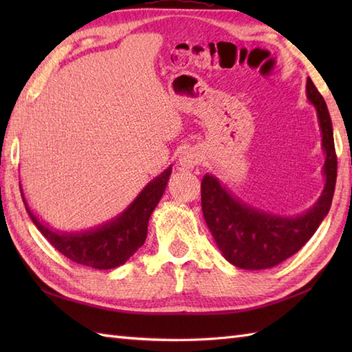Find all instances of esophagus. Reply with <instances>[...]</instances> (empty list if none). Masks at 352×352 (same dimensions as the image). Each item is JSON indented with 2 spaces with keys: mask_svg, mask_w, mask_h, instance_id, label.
<instances>
[{
  "mask_svg": "<svg viewBox=\"0 0 352 352\" xmlns=\"http://www.w3.org/2000/svg\"><path fill=\"white\" fill-rule=\"evenodd\" d=\"M201 162V155L197 153L195 149H184V151L180 154V159H178V163L183 169H193L197 164Z\"/></svg>",
  "mask_w": 352,
  "mask_h": 352,
  "instance_id": "obj_1",
  "label": "esophagus"
}]
</instances>
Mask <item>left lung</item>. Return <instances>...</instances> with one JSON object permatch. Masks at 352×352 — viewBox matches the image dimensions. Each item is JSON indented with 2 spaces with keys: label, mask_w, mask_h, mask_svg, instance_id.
I'll use <instances>...</instances> for the list:
<instances>
[{
  "label": "left lung",
  "mask_w": 352,
  "mask_h": 352,
  "mask_svg": "<svg viewBox=\"0 0 352 352\" xmlns=\"http://www.w3.org/2000/svg\"><path fill=\"white\" fill-rule=\"evenodd\" d=\"M305 94L316 110L325 154L324 189L309 210L296 216L269 213L233 195L212 174H206L201 182V207L207 227L223 258L241 269L258 271L280 265L309 242L330 212L338 177L331 118L322 95L310 78Z\"/></svg>",
  "instance_id": "obj_1"
}]
</instances>
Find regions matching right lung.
Returning a JSON list of instances; mask_svg holds the SVG:
<instances>
[{
    "label": "right lung",
    "mask_w": 352,
    "mask_h": 352,
    "mask_svg": "<svg viewBox=\"0 0 352 352\" xmlns=\"http://www.w3.org/2000/svg\"><path fill=\"white\" fill-rule=\"evenodd\" d=\"M170 172L172 164L160 175L153 178L122 213L98 227L85 231H58L51 228L30 208L21 183L19 189L28 216L58 252L78 265L94 269H113L124 265L145 243L148 221L163 197Z\"/></svg>",
    "instance_id": "1"
}]
</instances>
